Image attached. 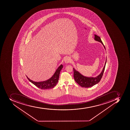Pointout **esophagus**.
Masks as SVG:
<instances>
[{
	"label": "esophagus",
	"mask_w": 130,
	"mask_h": 130,
	"mask_svg": "<svg viewBox=\"0 0 130 130\" xmlns=\"http://www.w3.org/2000/svg\"><path fill=\"white\" fill-rule=\"evenodd\" d=\"M71 60L70 59L69 57H66V58H64V62L66 64H68L70 62Z\"/></svg>",
	"instance_id": "34e87169"
}]
</instances>
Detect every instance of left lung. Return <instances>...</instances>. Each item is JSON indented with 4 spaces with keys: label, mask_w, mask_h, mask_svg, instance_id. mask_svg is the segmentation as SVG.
<instances>
[{
    "label": "left lung",
    "mask_w": 130,
    "mask_h": 130,
    "mask_svg": "<svg viewBox=\"0 0 130 130\" xmlns=\"http://www.w3.org/2000/svg\"><path fill=\"white\" fill-rule=\"evenodd\" d=\"M94 40L96 41L101 42L103 45L104 46V48L106 50L105 47L104 45V44L101 41L100 37L98 36L97 35L94 34ZM107 58H106V60L104 66L102 71L99 75L96 77H87L82 75L81 73H80L78 71L75 70L74 68H73L74 70V77L75 81L79 85V86L83 88H90L91 87L94 86L98 84L99 81H100L101 78L102 77L103 75L106 63Z\"/></svg>",
    "instance_id": "left-lung-1"
}]
</instances>
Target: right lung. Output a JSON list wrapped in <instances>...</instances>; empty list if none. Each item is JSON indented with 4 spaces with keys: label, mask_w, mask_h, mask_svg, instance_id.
Masks as SVG:
<instances>
[{
    "label": "right lung",
    "mask_w": 130,
    "mask_h": 130,
    "mask_svg": "<svg viewBox=\"0 0 130 130\" xmlns=\"http://www.w3.org/2000/svg\"><path fill=\"white\" fill-rule=\"evenodd\" d=\"M62 68L63 66L62 64H60L56 69L53 76L50 78L44 81L36 82L31 80L26 76L30 82L42 90L52 88L56 86L57 83L58 82L60 73Z\"/></svg>",
    "instance_id": "obj_1"
}]
</instances>
